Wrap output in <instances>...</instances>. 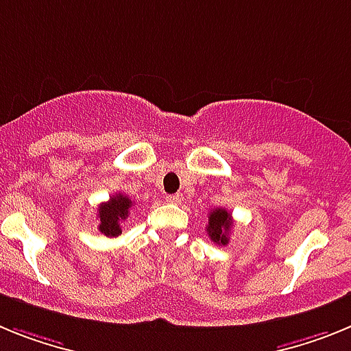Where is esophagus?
<instances>
[{"mask_svg": "<svg viewBox=\"0 0 351 351\" xmlns=\"http://www.w3.org/2000/svg\"><path fill=\"white\" fill-rule=\"evenodd\" d=\"M166 199L169 201V203H175V205H180V203H182V201H184V194H182V193L171 194V196H167Z\"/></svg>", "mask_w": 351, "mask_h": 351, "instance_id": "34e87169", "label": "esophagus"}]
</instances>
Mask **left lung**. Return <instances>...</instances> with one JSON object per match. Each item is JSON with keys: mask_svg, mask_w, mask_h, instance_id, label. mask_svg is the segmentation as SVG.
<instances>
[{"mask_svg": "<svg viewBox=\"0 0 351 351\" xmlns=\"http://www.w3.org/2000/svg\"><path fill=\"white\" fill-rule=\"evenodd\" d=\"M233 221H231V213L226 208H215L210 212L208 215V226H206V233L212 239V242L219 243V245H226L230 242L228 234H230Z\"/></svg>", "mask_w": 351, "mask_h": 351, "instance_id": "8db88e82", "label": "left lung"}]
</instances>
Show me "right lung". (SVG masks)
<instances>
[{
  "label": "right lung",
  "mask_w": 351,
  "mask_h": 351,
  "mask_svg": "<svg viewBox=\"0 0 351 351\" xmlns=\"http://www.w3.org/2000/svg\"><path fill=\"white\" fill-rule=\"evenodd\" d=\"M132 199L123 194L109 197V201L99 206V230L106 237H118L121 233L120 222L129 217V210L132 206Z\"/></svg>",
  "instance_id": "add662e5"
}]
</instances>
